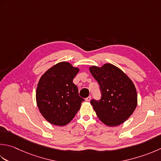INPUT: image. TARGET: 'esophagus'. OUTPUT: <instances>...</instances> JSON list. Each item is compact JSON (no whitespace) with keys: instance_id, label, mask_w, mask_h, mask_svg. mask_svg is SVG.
Instances as JSON below:
<instances>
[{"instance_id":"esophagus-1","label":"esophagus","mask_w":161,"mask_h":161,"mask_svg":"<svg viewBox=\"0 0 161 161\" xmlns=\"http://www.w3.org/2000/svg\"><path fill=\"white\" fill-rule=\"evenodd\" d=\"M91 96H89V97H87L86 99H85V100H86V102H89L90 100H91Z\"/></svg>"}]
</instances>
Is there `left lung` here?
I'll use <instances>...</instances> for the list:
<instances>
[{
	"label": "left lung",
	"instance_id": "obj_1",
	"mask_svg": "<svg viewBox=\"0 0 161 161\" xmlns=\"http://www.w3.org/2000/svg\"><path fill=\"white\" fill-rule=\"evenodd\" d=\"M89 70L98 82L102 93L99 101H91L97 117L110 127L123 124L137 105V93L133 81L120 68L111 64L101 67L92 65Z\"/></svg>",
	"mask_w": 161,
	"mask_h": 161
}]
</instances>
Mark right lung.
Segmentation results:
<instances>
[{"mask_svg": "<svg viewBox=\"0 0 161 161\" xmlns=\"http://www.w3.org/2000/svg\"><path fill=\"white\" fill-rule=\"evenodd\" d=\"M79 70L69 62L62 61L41 76L36 89V103L41 114L51 124L64 126L69 124L84 101L72 81Z\"/></svg>", "mask_w": 161, "mask_h": 161, "instance_id": "1", "label": "right lung"}]
</instances>
